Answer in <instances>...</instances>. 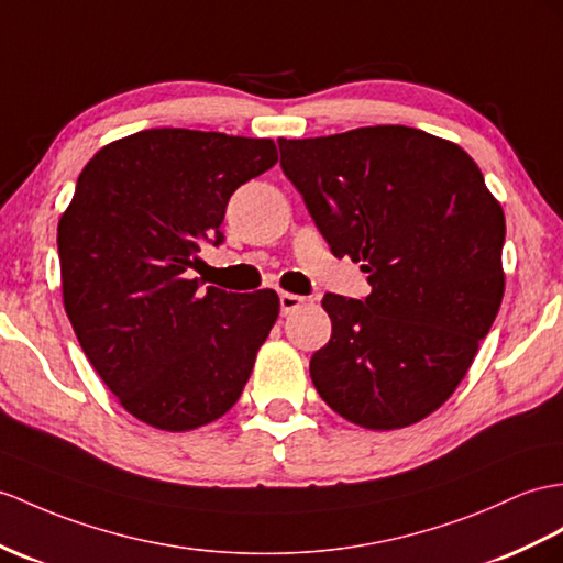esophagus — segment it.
Returning <instances> with one entry per match:
<instances>
[{"label": "esophagus", "mask_w": 563, "mask_h": 563, "mask_svg": "<svg viewBox=\"0 0 563 563\" xmlns=\"http://www.w3.org/2000/svg\"><path fill=\"white\" fill-rule=\"evenodd\" d=\"M306 303L303 296H296V294H279V306H282V314H289L296 308H300Z\"/></svg>", "instance_id": "esophagus-1"}]
</instances>
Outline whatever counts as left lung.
<instances>
[{
	"instance_id": "8db88e82",
	"label": "left lung",
	"mask_w": 563,
	"mask_h": 563,
	"mask_svg": "<svg viewBox=\"0 0 563 563\" xmlns=\"http://www.w3.org/2000/svg\"><path fill=\"white\" fill-rule=\"evenodd\" d=\"M282 169L365 300L327 294L332 339L310 358L324 404L367 430L408 428L468 373L504 296V212L456 143L410 126L279 139Z\"/></svg>"
}]
</instances>
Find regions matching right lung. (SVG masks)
Instances as JSON below:
<instances>
[{"label": "right lung", "mask_w": 563, "mask_h": 563, "mask_svg": "<svg viewBox=\"0 0 563 563\" xmlns=\"http://www.w3.org/2000/svg\"><path fill=\"white\" fill-rule=\"evenodd\" d=\"M277 159L269 139L147 129L78 176L57 229L64 308L107 389L157 430L222 418L277 322L269 289L200 291L190 279L200 245L224 241L231 194Z\"/></svg>", "instance_id": "1"}]
</instances>
